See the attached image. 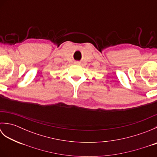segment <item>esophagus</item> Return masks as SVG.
<instances>
[{"label": "esophagus", "mask_w": 157, "mask_h": 157, "mask_svg": "<svg viewBox=\"0 0 157 157\" xmlns=\"http://www.w3.org/2000/svg\"><path fill=\"white\" fill-rule=\"evenodd\" d=\"M76 64H79V62H75Z\"/></svg>", "instance_id": "34e87169"}]
</instances>
